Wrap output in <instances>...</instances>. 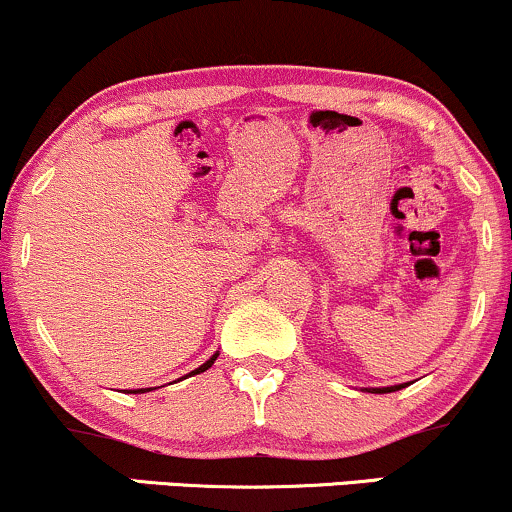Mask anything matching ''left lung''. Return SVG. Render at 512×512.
<instances>
[{
  "label": "left lung",
  "mask_w": 512,
  "mask_h": 512,
  "mask_svg": "<svg viewBox=\"0 0 512 512\" xmlns=\"http://www.w3.org/2000/svg\"><path fill=\"white\" fill-rule=\"evenodd\" d=\"M402 387H407V383H404V385H392V387H373V390H370V392H375V395H385V392H397V390H402Z\"/></svg>",
  "instance_id": "left-lung-1"
}]
</instances>
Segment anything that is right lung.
<instances>
[{"mask_svg":"<svg viewBox=\"0 0 512 512\" xmlns=\"http://www.w3.org/2000/svg\"><path fill=\"white\" fill-rule=\"evenodd\" d=\"M216 356H219V354H214V356H211L207 363H202V366H199V368H195V370H192V373H190V375H197V373H204V370H209L211 366H214ZM149 390H151V387H142V390H132V392H134V395H137V392H149Z\"/></svg>","mask_w":512,"mask_h":512,"instance_id":"obj_1","label":"right lung"}]
</instances>
